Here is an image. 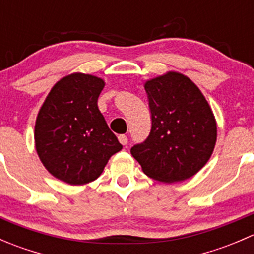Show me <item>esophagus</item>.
<instances>
[{"instance_id":"34e87169","label":"esophagus","mask_w":254,"mask_h":254,"mask_svg":"<svg viewBox=\"0 0 254 254\" xmlns=\"http://www.w3.org/2000/svg\"><path fill=\"white\" fill-rule=\"evenodd\" d=\"M118 139H119V142L122 143V145H127V135H119V136H118Z\"/></svg>"}]
</instances>
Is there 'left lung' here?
I'll list each match as a JSON object with an SVG mask.
<instances>
[{
  "instance_id": "left-lung-1",
  "label": "left lung",
  "mask_w": 254,
  "mask_h": 254,
  "mask_svg": "<svg viewBox=\"0 0 254 254\" xmlns=\"http://www.w3.org/2000/svg\"><path fill=\"white\" fill-rule=\"evenodd\" d=\"M151 112L147 139L131 147L146 176L165 183L186 181L211 157L216 120L209 103L190 78L170 72L145 83Z\"/></svg>"
}]
</instances>
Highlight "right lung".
Instances as JSON below:
<instances>
[{"label": "right lung", "mask_w": 254, "mask_h": 254, "mask_svg": "<svg viewBox=\"0 0 254 254\" xmlns=\"http://www.w3.org/2000/svg\"><path fill=\"white\" fill-rule=\"evenodd\" d=\"M104 81L75 72L56 82L35 122L37 153L48 172L71 184L93 182L123 148L99 112Z\"/></svg>", "instance_id": "add662e5"}]
</instances>
